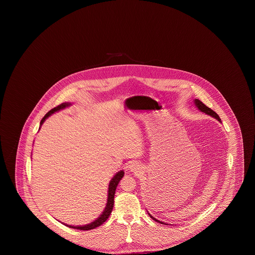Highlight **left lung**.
<instances>
[{"label": "left lung", "instance_id": "obj_1", "mask_svg": "<svg viewBox=\"0 0 255 255\" xmlns=\"http://www.w3.org/2000/svg\"><path fill=\"white\" fill-rule=\"evenodd\" d=\"M195 104H196V106L198 107V109L200 110L201 112H204V113H206V115H209V116H211V117H213V118H215L216 120H218L219 122H221V119H220V117H219L218 115L213 111V110L210 109V108H208L206 105H205L201 100H199V99H195ZM149 214V213H148ZM150 215V217L153 219V220H155V221H157L158 223H160V224H165V223H163V222H161V221H158L156 218H154L153 216H151V214H149ZM166 225V224H165Z\"/></svg>", "mask_w": 255, "mask_h": 255}]
</instances>
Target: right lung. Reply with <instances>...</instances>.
<instances>
[{"label": "right lung", "instance_id": "obj_1", "mask_svg": "<svg viewBox=\"0 0 255 255\" xmlns=\"http://www.w3.org/2000/svg\"><path fill=\"white\" fill-rule=\"evenodd\" d=\"M70 105H71V103H62L60 105H58L57 107L50 110L49 112H48V113L46 114V116L42 119V121L40 122V125H42L43 122H45L46 119H48L51 114H53V113H55V112H57V111H59V110L64 109V108H66V107H68V106H70ZM123 176H124V172H123V171H120V172H118V173L115 175V177H114V178L112 179V181L110 182L107 205H106V207H105V210H104L103 213L98 217V219H97L95 222H93V223H91V224H89V225L82 226V227H79V226H76V227H75V226H70V225H66V226H68L69 228L74 229V230L90 231V230L96 229L97 227L101 226L103 223H105V221L109 218L110 214H111V212H112V210H113L114 202H115V201H114V198H115L116 189H117V186H118L119 182L122 180Z\"/></svg>", "mask_w": 255, "mask_h": 255}]
</instances>
